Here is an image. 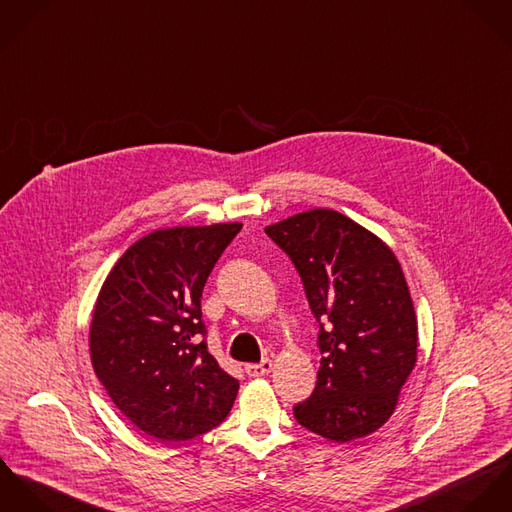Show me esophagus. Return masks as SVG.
Masks as SVG:
<instances>
[{
	"label": "esophagus",
	"instance_id": "34e87169",
	"mask_svg": "<svg viewBox=\"0 0 512 512\" xmlns=\"http://www.w3.org/2000/svg\"><path fill=\"white\" fill-rule=\"evenodd\" d=\"M271 371H273V361L271 359H263L261 363L245 365V373L249 377H263V375H269Z\"/></svg>",
	"mask_w": 512,
	"mask_h": 512
}]
</instances>
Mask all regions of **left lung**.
<instances>
[{"label": "left lung", "instance_id": "1", "mask_svg": "<svg viewBox=\"0 0 512 512\" xmlns=\"http://www.w3.org/2000/svg\"><path fill=\"white\" fill-rule=\"evenodd\" d=\"M265 231L294 263L320 322L318 383L294 406V418L340 444L373 434L395 412L418 347L414 304L393 249L326 208Z\"/></svg>", "mask_w": 512, "mask_h": 512}]
</instances>
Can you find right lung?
Masks as SVG:
<instances>
[{"mask_svg": "<svg viewBox=\"0 0 512 512\" xmlns=\"http://www.w3.org/2000/svg\"><path fill=\"white\" fill-rule=\"evenodd\" d=\"M241 224L157 229L115 263L98 294L90 357L119 412L159 442L216 428L239 381L208 353L200 298Z\"/></svg>", "mask_w": 512, "mask_h": 512, "instance_id": "add662e5", "label": "right lung"}]
</instances>
